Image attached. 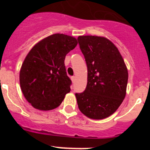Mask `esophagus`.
<instances>
[{
	"label": "esophagus",
	"instance_id": "esophagus-1",
	"mask_svg": "<svg viewBox=\"0 0 150 150\" xmlns=\"http://www.w3.org/2000/svg\"><path fill=\"white\" fill-rule=\"evenodd\" d=\"M71 80H72L73 83H75V80H76V76H71Z\"/></svg>",
	"mask_w": 150,
	"mask_h": 150
}]
</instances>
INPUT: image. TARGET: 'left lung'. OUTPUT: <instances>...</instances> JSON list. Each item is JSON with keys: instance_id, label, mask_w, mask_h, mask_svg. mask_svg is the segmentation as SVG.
<instances>
[{"instance_id": "left-lung-1", "label": "left lung", "mask_w": 150, "mask_h": 150, "mask_svg": "<svg viewBox=\"0 0 150 150\" xmlns=\"http://www.w3.org/2000/svg\"><path fill=\"white\" fill-rule=\"evenodd\" d=\"M79 48L86 62L88 82L76 93L79 110L93 120L112 115L122 103L128 74L124 60L113 43L97 36H79Z\"/></svg>"}]
</instances>
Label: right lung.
<instances>
[{
    "mask_svg": "<svg viewBox=\"0 0 150 150\" xmlns=\"http://www.w3.org/2000/svg\"><path fill=\"white\" fill-rule=\"evenodd\" d=\"M76 45L73 37L55 34L29 52L21 67L19 81L24 96L34 108L55 109L71 91L72 82L67 75L64 59Z\"/></svg>",
    "mask_w": 150,
    "mask_h": 150,
    "instance_id": "add662e5",
    "label": "right lung"
}]
</instances>
